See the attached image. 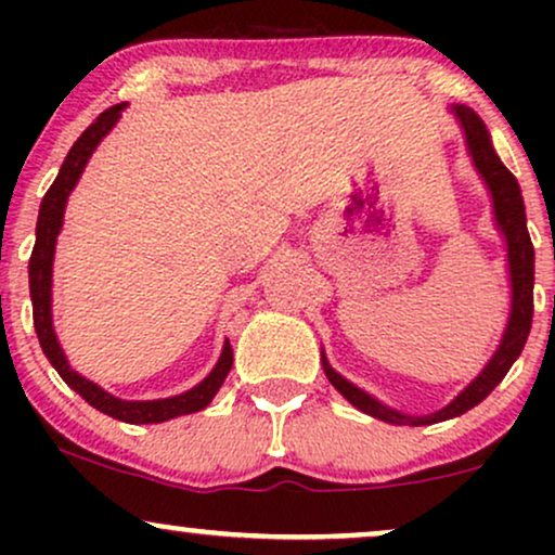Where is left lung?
Segmentation results:
<instances>
[{
  "mask_svg": "<svg viewBox=\"0 0 555 555\" xmlns=\"http://www.w3.org/2000/svg\"><path fill=\"white\" fill-rule=\"evenodd\" d=\"M449 112L454 114L456 122H460L464 132V143H467V154L473 158V167L480 175L482 184L488 188L490 203H493V221L495 229L501 232L503 242H506V266H508V286H512V305H508V321L503 328L499 347H495L493 358L486 362L480 373L469 380L467 386L456 393L449 404L441 410L430 412V415H406V412L393 410V406L384 404L380 399H375L373 393H367L365 388L354 386L352 380L344 378L341 373H336L328 365L326 352L321 349V362L323 371L331 386L341 393L344 399L352 406H358L365 415L384 420L391 425H433L443 423V420L460 417L467 410L480 404L482 399L501 384L503 375L508 373V367L517 362V358L525 349L527 336H530L532 326V286H534V247L527 232V214H525V197H521L517 177L512 175L503 162L495 154L493 140L486 122H482L469 106L451 104Z\"/></svg>",
  "mask_w": 555,
  "mask_h": 555,
  "instance_id": "1",
  "label": "left lung"
}]
</instances>
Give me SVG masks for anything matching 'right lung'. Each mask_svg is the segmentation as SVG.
<instances>
[{"label": "right lung", "instance_id": "right-lung-1", "mask_svg": "<svg viewBox=\"0 0 555 555\" xmlns=\"http://www.w3.org/2000/svg\"><path fill=\"white\" fill-rule=\"evenodd\" d=\"M127 104H117L112 109L95 117V122L88 127L82 135L75 140V145L69 149L65 162H62L60 175L52 188L43 195L41 208H38V221H36V245L34 253H30L28 263V279H30V302H34V326L38 334V344H41L43 354L52 362L54 371L62 375V380L78 391L88 404L95 406L99 412L109 415L114 420H122V423L130 425H149V423H167L171 417L180 415H193V412L206 410L211 404L216 391H219L221 384L227 380L229 371H232V344L224 339V347H221L219 362L214 365V371L195 384L188 391L177 393V397L167 399H145V401H130L119 399L114 393L104 391L99 384L88 380L86 375L73 371L67 362L65 349H62L60 339H56L54 321H52V266H54V250H56V237L62 232V221H65V208L67 197L78 184L82 169H86L88 158L93 156V151L99 149V143L112 132V127L119 122L122 117V109Z\"/></svg>", "mask_w": 555, "mask_h": 555}]
</instances>
